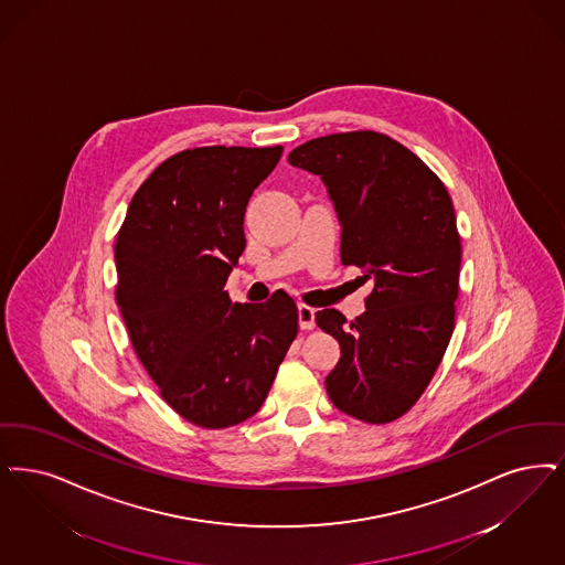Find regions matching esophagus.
<instances>
[{"label": "esophagus", "mask_w": 565, "mask_h": 565, "mask_svg": "<svg viewBox=\"0 0 565 565\" xmlns=\"http://www.w3.org/2000/svg\"><path fill=\"white\" fill-rule=\"evenodd\" d=\"M298 326L300 330H313L316 328V309L307 305H298Z\"/></svg>", "instance_id": "obj_1"}]
</instances>
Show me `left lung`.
Wrapping results in <instances>:
<instances>
[{"label":"left lung","mask_w":565,"mask_h":565,"mask_svg":"<svg viewBox=\"0 0 565 565\" xmlns=\"http://www.w3.org/2000/svg\"><path fill=\"white\" fill-rule=\"evenodd\" d=\"M288 161L326 184L340 263L372 281L351 323L337 309L317 311L340 344L328 395L358 420L391 423L425 393L454 332L462 248L450 195L409 149L370 130L313 138Z\"/></svg>","instance_id":"1"}]
</instances>
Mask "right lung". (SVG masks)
Segmentation results:
<instances>
[{"mask_svg": "<svg viewBox=\"0 0 565 565\" xmlns=\"http://www.w3.org/2000/svg\"><path fill=\"white\" fill-rule=\"evenodd\" d=\"M284 147H198L153 170L115 242L117 307L136 355L184 420L226 429L254 416L298 332L292 296L233 302L254 189Z\"/></svg>", "mask_w": 565, "mask_h": 565, "instance_id": "right-lung-1", "label": "right lung"}]
</instances>
